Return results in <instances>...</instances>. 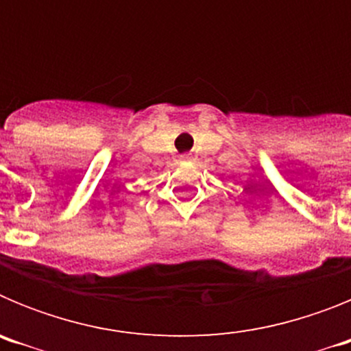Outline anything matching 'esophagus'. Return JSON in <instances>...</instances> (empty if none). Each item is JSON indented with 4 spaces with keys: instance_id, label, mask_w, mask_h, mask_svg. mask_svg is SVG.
Instances as JSON below:
<instances>
[{
    "instance_id": "1",
    "label": "esophagus",
    "mask_w": 351,
    "mask_h": 351,
    "mask_svg": "<svg viewBox=\"0 0 351 351\" xmlns=\"http://www.w3.org/2000/svg\"><path fill=\"white\" fill-rule=\"evenodd\" d=\"M191 160H193V156H191V154H188V153L181 154V161H191Z\"/></svg>"
}]
</instances>
